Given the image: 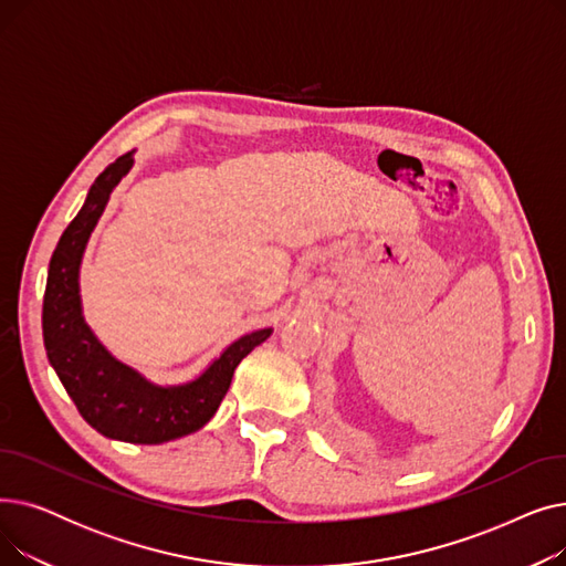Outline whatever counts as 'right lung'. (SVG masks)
I'll use <instances>...</instances> for the list:
<instances>
[{
	"instance_id": "right-lung-1",
	"label": "right lung",
	"mask_w": 566,
	"mask_h": 566,
	"mask_svg": "<svg viewBox=\"0 0 566 566\" xmlns=\"http://www.w3.org/2000/svg\"><path fill=\"white\" fill-rule=\"evenodd\" d=\"M130 167L133 154L105 167L88 190L80 213L59 238L43 295V342L48 360L69 397L98 433L135 444H160L195 433L213 418L235 367L273 331L263 328L243 335L229 344L220 358L195 380L165 388L118 363L96 339L82 316L80 263L112 190Z\"/></svg>"
}]
</instances>
